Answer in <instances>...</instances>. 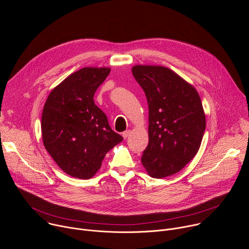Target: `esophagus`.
I'll return each instance as SVG.
<instances>
[{"instance_id":"esophagus-1","label":"esophagus","mask_w":249,"mask_h":249,"mask_svg":"<svg viewBox=\"0 0 249 249\" xmlns=\"http://www.w3.org/2000/svg\"><path fill=\"white\" fill-rule=\"evenodd\" d=\"M130 133H131V132H130V130H126V131H124V132L122 133L123 138H124V139H127V138H128V136L130 135Z\"/></svg>"}]
</instances>
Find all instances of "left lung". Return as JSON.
<instances>
[{
  "instance_id": "8db88e82",
  "label": "left lung",
  "mask_w": 249,
  "mask_h": 249,
  "mask_svg": "<svg viewBox=\"0 0 249 249\" xmlns=\"http://www.w3.org/2000/svg\"><path fill=\"white\" fill-rule=\"evenodd\" d=\"M132 73L149 105V144L142 163L154 178L182 169L197 154L206 128L197 90L171 70L135 66Z\"/></svg>"
}]
</instances>
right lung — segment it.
I'll return each mask as SVG.
<instances>
[{"label":"right lung","mask_w":249,"mask_h":249,"mask_svg":"<svg viewBox=\"0 0 249 249\" xmlns=\"http://www.w3.org/2000/svg\"><path fill=\"white\" fill-rule=\"evenodd\" d=\"M109 73V68H83L57 86L44 105V147L62 170L77 178L92 177L106 153L123 140L93 101Z\"/></svg>","instance_id":"right-lung-1"}]
</instances>
